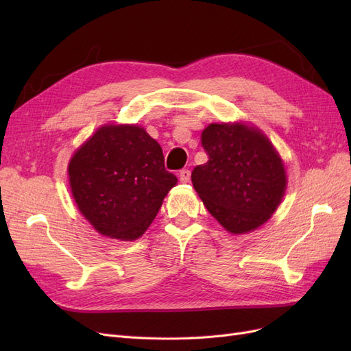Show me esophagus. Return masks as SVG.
I'll list each match as a JSON object with an SVG mask.
<instances>
[{
	"instance_id": "34e87169",
	"label": "esophagus",
	"mask_w": 351,
	"mask_h": 351,
	"mask_svg": "<svg viewBox=\"0 0 351 351\" xmlns=\"http://www.w3.org/2000/svg\"><path fill=\"white\" fill-rule=\"evenodd\" d=\"M178 177H180V182L189 183V180H190V171H189V169H182V171H180V174H178Z\"/></svg>"
}]
</instances>
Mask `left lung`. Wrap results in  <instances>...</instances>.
I'll return each instance as SVG.
<instances>
[{
	"label": "left lung",
	"instance_id": "8db88e82",
	"mask_svg": "<svg viewBox=\"0 0 351 351\" xmlns=\"http://www.w3.org/2000/svg\"><path fill=\"white\" fill-rule=\"evenodd\" d=\"M208 162L192 183L219 224L232 234L256 230L277 210L285 193L282 159L259 129L243 123H212L202 132Z\"/></svg>",
	"mask_w": 351,
	"mask_h": 351
}]
</instances>
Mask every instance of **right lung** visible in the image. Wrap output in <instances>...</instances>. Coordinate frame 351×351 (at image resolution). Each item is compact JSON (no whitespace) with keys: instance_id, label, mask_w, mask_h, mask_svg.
<instances>
[{"instance_id":"right-lung-1","label":"right lung","mask_w":351,"mask_h":351,"mask_svg":"<svg viewBox=\"0 0 351 351\" xmlns=\"http://www.w3.org/2000/svg\"><path fill=\"white\" fill-rule=\"evenodd\" d=\"M74 202L90 226L110 239L132 241L151 226L177 184L159 143L134 124H105L69 164Z\"/></svg>"}]
</instances>
